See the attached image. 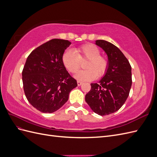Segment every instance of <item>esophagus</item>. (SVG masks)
<instances>
[{"label":"esophagus","mask_w":157,"mask_h":157,"mask_svg":"<svg viewBox=\"0 0 157 157\" xmlns=\"http://www.w3.org/2000/svg\"><path fill=\"white\" fill-rule=\"evenodd\" d=\"M82 84V82H80V81H77V84H78V86H80V85H81Z\"/></svg>","instance_id":"1"}]
</instances>
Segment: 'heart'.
<instances>
[{
	"label": "heart",
	"mask_w": 157,
	"mask_h": 157,
	"mask_svg": "<svg viewBox=\"0 0 157 157\" xmlns=\"http://www.w3.org/2000/svg\"><path fill=\"white\" fill-rule=\"evenodd\" d=\"M87 60L84 67L86 70L76 73L75 78L80 81H90L96 78H101L107 72L109 60L105 56L100 55V50L91 44H87L72 50L66 51L62 56V62L70 73L77 72L81 62Z\"/></svg>",
	"instance_id": "b5f03b06"
}]
</instances>
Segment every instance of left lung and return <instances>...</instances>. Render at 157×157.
I'll return each instance as SVG.
<instances>
[{"label": "left lung", "instance_id": "left-lung-1", "mask_svg": "<svg viewBox=\"0 0 157 157\" xmlns=\"http://www.w3.org/2000/svg\"><path fill=\"white\" fill-rule=\"evenodd\" d=\"M96 44L107 54L109 67L98 83L91 84L85 101L94 113L103 116L117 111L124 105L132 86V67L122 52L111 42L97 40Z\"/></svg>", "mask_w": 157, "mask_h": 157}]
</instances>
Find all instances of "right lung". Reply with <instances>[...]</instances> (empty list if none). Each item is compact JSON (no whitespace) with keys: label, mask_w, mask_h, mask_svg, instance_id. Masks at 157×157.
Instances as JSON below:
<instances>
[{"label":"right lung","mask_w":157,"mask_h":157,"mask_svg":"<svg viewBox=\"0 0 157 157\" xmlns=\"http://www.w3.org/2000/svg\"><path fill=\"white\" fill-rule=\"evenodd\" d=\"M67 40L52 39L37 47L27 57L22 71L25 96L37 110L52 113L67 101L70 92L77 86V80L62 62Z\"/></svg>","instance_id":"add662e5"}]
</instances>
